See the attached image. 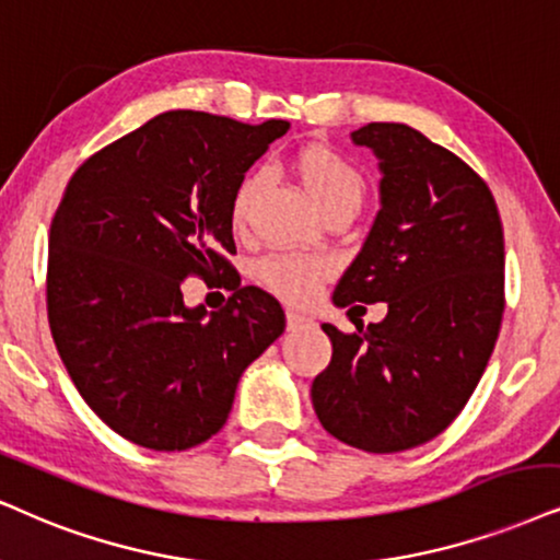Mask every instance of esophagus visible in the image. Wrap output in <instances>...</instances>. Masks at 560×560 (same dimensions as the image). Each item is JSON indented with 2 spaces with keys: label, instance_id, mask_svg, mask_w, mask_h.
<instances>
[{
  "label": "esophagus",
  "instance_id": "1",
  "mask_svg": "<svg viewBox=\"0 0 560 560\" xmlns=\"http://www.w3.org/2000/svg\"><path fill=\"white\" fill-rule=\"evenodd\" d=\"M313 323V317H310L307 313H300V310H289L287 313V325L289 330H296V328H304V325Z\"/></svg>",
  "mask_w": 560,
  "mask_h": 560
}]
</instances>
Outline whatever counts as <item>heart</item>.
<instances>
[{
  "label": "heart",
  "instance_id": "heart-1",
  "mask_svg": "<svg viewBox=\"0 0 560 560\" xmlns=\"http://www.w3.org/2000/svg\"><path fill=\"white\" fill-rule=\"evenodd\" d=\"M294 170L300 175L304 190L320 209V214L336 209H351L357 214L366 194V180L353 162L330 147H304L294 158ZM260 175H245L232 196V224L243 228L250 217L253 203L260 194ZM330 264L325 258L300 256V253H273L260 260L258 276L273 294L289 302H302L313 296L317 281L325 279Z\"/></svg>",
  "mask_w": 560,
  "mask_h": 560
}]
</instances>
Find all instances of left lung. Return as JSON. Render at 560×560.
<instances>
[{"instance_id": "8db88e82", "label": "left lung", "mask_w": 560, "mask_h": 560, "mask_svg": "<svg viewBox=\"0 0 560 560\" xmlns=\"http://www.w3.org/2000/svg\"><path fill=\"white\" fill-rule=\"evenodd\" d=\"M351 139L380 158L382 209L332 302H387V315L323 325L332 357L313 406L328 434L387 455L442 434L483 377L506 304L504 230L486 180L421 131L366 124Z\"/></svg>"}]
</instances>
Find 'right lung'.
<instances>
[{
	"label": "right lung",
	"instance_id": "obj_1",
	"mask_svg": "<svg viewBox=\"0 0 560 560\" xmlns=\"http://www.w3.org/2000/svg\"><path fill=\"white\" fill-rule=\"evenodd\" d=\"M289 121L167 110L69 178L48 235L54 343L84 402L139 447L180 452L228 421L240 374L284 332V310L240 287L232 196ZM188 275L222 278L217 314L182 304Z\"/></svg>",
	"mask_w": 560,
	"mask_h": 560
}]
</instances>
